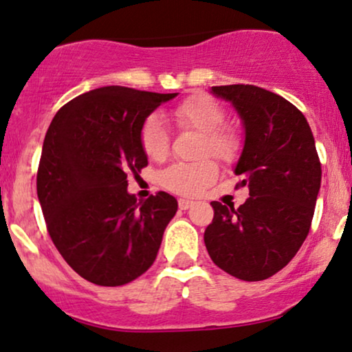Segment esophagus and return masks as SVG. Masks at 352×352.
<instances>
[{
    "label": "esophagus",
    "mask_w": 352,
    "mask_h": 352,
    "mask_svg": "<svg viewBox=\"0 0 352 352\" xmlns=\"http://www.w3.org/2000/svg\"><path fill=\"white\" fill-rule=\"evenodd\" d=\"M192 204H194V202L189 201V199H179V201H177V206H179L181 210H188Z\"/></svg>",
    "instance_id": "1"
}]
</instances>
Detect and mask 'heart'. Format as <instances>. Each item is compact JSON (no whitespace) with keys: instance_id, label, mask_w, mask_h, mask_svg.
I'll use <instances>...</instances> for the list:
<instances>
[{"instance_id":"obj_1","label":"heart","mask_w":352,"mask_h":352,"mask_svg":"<svg viewBox=\"0 0 352 352\" xmlns=\"http://www.w3.org/2000/svg\"><path fill=\"white\" fill-rule=\"evenodd\" d=\"M179 128H191L199 131V156L210 155L214 158L230 163L237 158L239 138L234 131L222 128L226 111L217 100L209 95H191L177 103L171 113ZM140 142L143 151L153 160H161L168 153L169 133L160 115L153 113L143 122L140 130ZM219 168L210 158L194 163H175L161 173V184L169 191L181 196H197L217 179Z\"/></svg>"}]
</instances>
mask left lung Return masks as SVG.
Returning <instances> with one entry per match:
<instances>
[{
    "instance_id": "8db88e82",
    "label": "left lung",
    "mask_w": 352,
    "mask_h": 352,
    "mask_svg": "<svg viewBox=\"0 0 352 352\" xmlns=\"http://www.w3.org/2000/svg\"><path fill=\"white\" fill-rule=\"evenodd\" d=\"M210 92L232 103L245 140L234 173L249 186L241 208L214 201L204 243L219 268L258 282L295 257L311 226L321 163L307 118L293 103L255 85H221Z\"/></svg>"
}]
</instances>
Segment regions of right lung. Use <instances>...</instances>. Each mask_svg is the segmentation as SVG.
Returning a JSON list of instances; mask_svg holds the SVG:
<instances>
[{
  "mask_svg": "<svg viewBox=\"0 0 352 352\" xmlns=\"http://www.w3.org/2000/svg\"><path fill=\"white\" fill-rule=\"evenodd\" d=\"M176 95L100 87L65 103L49 125L37 197L56 249L89 282L130 283L158 255L177 201L160 191L138 202L126 177L148 164L143 122Z\"/></svg>",
  "mask_w": 352,
  "mask_h": 352,
  "instance_id": "right-lung-1",
  "label": "right lung"
}]
</instances>
